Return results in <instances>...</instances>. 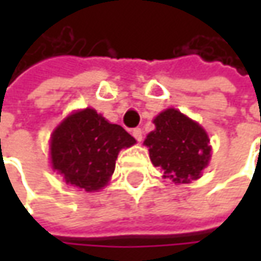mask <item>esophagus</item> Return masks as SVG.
<instances>
[{"mask_svg":"<svg viewBox=\"0 0 261 261\" xmlns=\"http://www.w3.org/2000/svg\"><path fill=\"white\" fill-rule=\"evenodd\" d=\"M132 135H134V138H135L138 142H141V141H142V130H141L139 127H136V129L132 130Z\"/></svg>","mask_w":261,"mask_h":261,"instance_id":"34e87169","label":"esophagus"}]
</instances>
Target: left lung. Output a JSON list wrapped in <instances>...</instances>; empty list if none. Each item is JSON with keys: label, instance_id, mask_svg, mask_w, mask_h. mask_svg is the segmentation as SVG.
<instances>
[{"label": "left lung", "instance_id": "obj_1", "mask_svg": "<svg viewBox=\"0 0 261 261\" xmlns=\"http://www.w3.org/2000/svg\"><path fill=\"white\" fill-rule=\"evenodd\" d=\"M154 125L155 130L144 141L152 164L174 183L197 180L209 164L212 151L205 129L175 109L161 112Z\"/></svg>", "mask_w": 261, "mask_h": 261}]
</instances>
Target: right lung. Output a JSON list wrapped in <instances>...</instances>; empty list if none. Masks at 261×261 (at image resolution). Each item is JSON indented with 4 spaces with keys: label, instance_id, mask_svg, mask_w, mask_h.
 Here are the masks:
<instances>
[{
    "label": "right lung",
    "instance_id": "add662e5",
    "mask_svg": "<svg viewBox=\"0 0 261 261\" xmlns=\"http://www.w3.org/2000/svg\"><path fill=\"white\" fill-rule=\"evenodd\" d=\"M135 142L122 126L107 122L94 109L78 110L52 134V168L66 185L97 192L109 183L119 151Z\"/></svg>",
    "mask_w": 261,
    "mask_h": 261
}]
</instances>
